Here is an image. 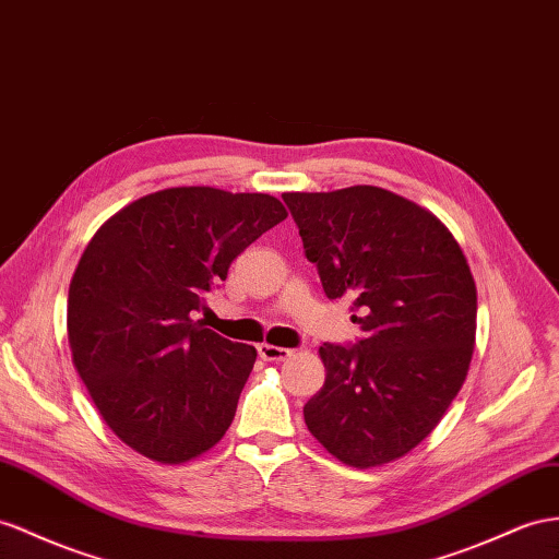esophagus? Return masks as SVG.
Returning a JSON list of instances; mask_svg holds the SVG:
<instances>
[{
  "label": "esophagus",
  "mask_w": 559,
  "mask_h": 559,
  "mask_svg": "<svg viewBox=\"0 0 559 559\" xmlns=\"http://www.w3.org/2000/svg\"><path fill=\"white\" fill-rule=\"evenodd\" d=\"M257 352H260V356H262L264 361H285V359H288V356H293V349L266 345V342H262V345L257 347Z\"/></svg>",
  "instance_id": "obj_1"
}]
</instances>
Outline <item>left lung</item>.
Listing matches in <instances>:
<instances>
[{
	"label": "left lung",
	"mask_w": 559,
	"mask_h": 559,
	"mask_svg": "<svg viewBox=\"0 0 559 559\" xmlns=\"http://www.w3.org/2000/svg\"><path fill=\"white\" fill-rule=\"evenodd\" d=\"M331 299L352 297L364 337L325 345L305 423L352 467L392 463L432 432L461 392L477 331V288L432 212L378 186L283 193Z\"/></svg>",
	"instance_id": "obj_1"
}]
</instances>
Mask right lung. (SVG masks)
<instances>
[{
    "instance_id": "right-lung-1",
    "label": "right lung",
    "mask_w": 559,
    "mask_h": 559,
    "mask_svg": "<svg viewBox=\"0 0 559 559\" xmlns=\"http://www.w3.org/2000/svg\"><path fill=\"white\" fill-rule=\"evenodd\" d=\"M288 217L266 193L179 186L98 228L68 290L73 364L106 425L136 453L179 465L217 443L257 359L193 319L236 257Z\"/></svg>"
}]
</instances>
